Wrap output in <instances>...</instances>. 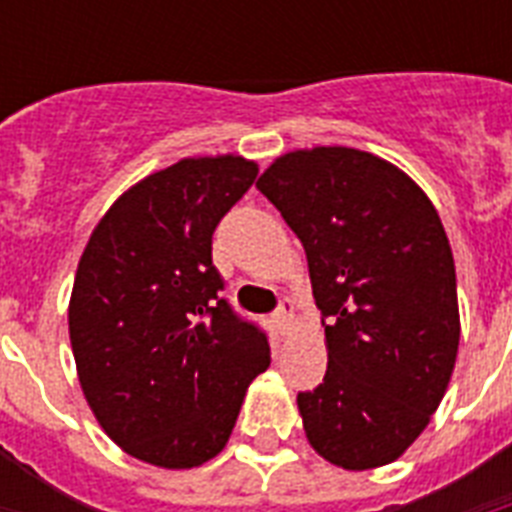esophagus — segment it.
<instances>
[{
	"label": "esophagus",
	"mask_w": 512,
	"mask_h": 512,
	"mask_svg": "<svg viewBox=\"0 0 512 512\" xmlns=\"http://www.w3.org/2000/svg\"><path fill=\"white\" fill-rule=\"evenodd\" d=\"M292 321H295V305H292L289 297H284L279 303V311L273 313V324H276L281 335H287L289 329H292Z\"/></svg>",
	"instance_id": "obj_1"
}]
</instances>
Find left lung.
<instances>
[{
    "mask_svg": "<svg viewBox=\"0 0 512 512\" xmlns=\"http://www.w3.org/2000/svg\"><path fill=\"white\" fill-rule=\"evenodd\" d=\"M303 241L327 374L297 393L308 444L342 470L398 460L428 428L460 345L457 273L433 201L358 148L279 156L257 180Z\"/></svg>",
    "mask_w": 512,
    "mask_h": 512,
    "instance_id": "8db88e82",
    "label": "left lung"
}]
</instances>
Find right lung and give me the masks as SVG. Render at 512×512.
Here are the masks:
<instances>
[{
  "label": "right lung",
  "instance_id": "obj_1",
  "mask_svg": "<svg viewBox=\"0 0 512 512\" xmlns=\"http://www.w3.org/2000/svg\"><path fill=\"white\" fill-rule=\"evenodd\" d=\"M244 156H193L143 177L95 225L76 268L68 335L106 436L167 470L223 452L268 340L220 297L212 233L255 183Z\"/></svg>",
  "mask_w": 512,
  "mask_h": 512
}]
</instances>
